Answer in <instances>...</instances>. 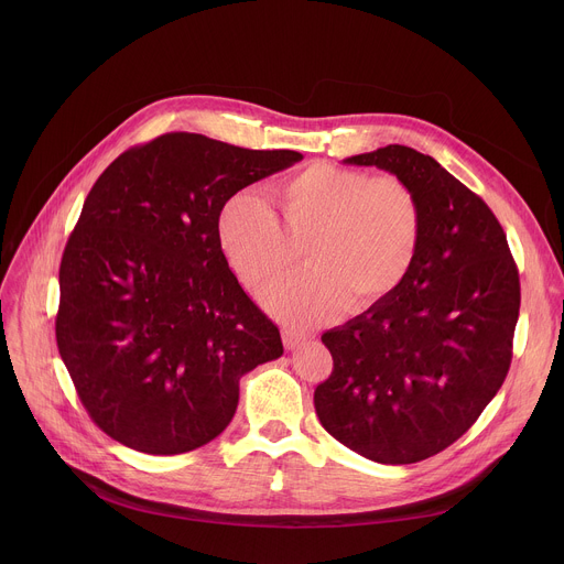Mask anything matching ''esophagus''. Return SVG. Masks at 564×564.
<instances>
[{"label":"esophagus","mask_w":564,"mask_h":564,"mask_svg":"<svg viewBox=\"0 0 564 564\" xmlns=\"http://www.w3.org/2000/svg\"><path fill=\"white\" fill-rule=\"evenodd\" d=\"M281 337H283V346H285L288 350H294V348H299L301 344H305V341L310 339L307 333L296 330V328H283V330H281Z\"/></svg>","instance_id":"34e87169"}]
</instances>
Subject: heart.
<instances>
[{"mask_svg":"<svg viewBox=\"0 0 564 564\" xmlns=\"http://www.w3.org/2000/svg\"><path fill=\"white\" fill-rule=\"evenodd\" d=\"M279 220L263 198L236 194L218 218L227 265L252 292L312 268L263 294L270 312L294 324L348 303L368 310L390 296L415 265L424 236L417 189L397 174L370 176L333 163H312L274 187Z\"/></svg>","mask_w":564,"mask_h":564,"instance_id":"obj_1","label":"heart"}]
</instances>
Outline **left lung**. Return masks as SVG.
I'll use <instances>...</instances> for the list:
<instances>
[{"mask_svg":"<svg viewBox=\"0 0 564 564\" xmlns=\"http://www.w3.org/2000/svg\"><path fill=\"white\" fill-rule=\"evenodd\" d=\"M346 163L406 178L424 236L404 283L321 335L333 375L316 386L314 409L350 451L413 464L457 442L505 383L520 276L496 214L435 158L388 144Z\"/></svg>","mask_w":564,"mask_h":564,"instance_id":"8db88e82","label":"left lung"}]
</instances>
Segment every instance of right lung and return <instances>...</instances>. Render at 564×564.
Here are the masks:
<instances>
[{
    "mask_svg": "<svg viewBox=\"0 0 564 564\" xmlns=\"http://www.w3.org/2000/svg\"><path fill=\"white\" fill-rule=\"evenodd\" d=\"M303 155L174 131L120 153L59 263L55 339L79 401L116 442L178 455L218 437L238 381L279 359V328L218 240L225 203Z\"/></svg>",
    "mask_w": 564,
    "mask_h": 564,
    "instance_id": "1",
    "label": "right lung"
}]
</instances>
